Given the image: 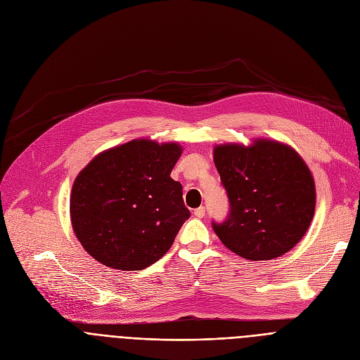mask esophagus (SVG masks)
I'll list each match as a JSON object with an SVG mask.
<instances>
[{
    "label": "esophagus",
    "instance_id": "34e87169",
    "mask_svg": "<svg viewBox=\"0 0 360 360\" xmlns=\"http://www.w3.org/2000/svg\"><path fill=\"white\" fill-rule=\"evenodd\" d=\"M204 214H205V209H204V207H198V209L194 210V216L198 217V219H202Z\"/></svg>",
    "mask_w": 360,
    "mask_h": 360
}]
</instances>
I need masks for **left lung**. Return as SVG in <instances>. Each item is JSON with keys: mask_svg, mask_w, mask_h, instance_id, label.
<instances>
[{"mask_svg": "<svg viewBox=\"0 0 360 360\" xmlns=\"http://www.w3.org/2000/svg\"><path fill=\"white\" fill-rule=\"evenodd\" d=\"M213 156L231 202L228 220L213 223L224 247L251 261L289 252L315 213V182L305 160L269 139L219 144Z\"/></svg>", "mask_w": 360, "mask_h": 360, "instance_id": "left-lung-1", "label": "left lung"}]
</instances>
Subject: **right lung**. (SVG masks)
<instances>
[{"label": "right lung", "instance_id": "obj_1", "mask_svg": "<svg viewBox=\"0 0 360 360\" xmlns=\"http://www.w3.org/2000/svg\"><path fill=\"white\" fill-rule=\"evenodd\" d=\"M181 155L178 143L139 139L90 160L70 197L72 231L89 255L137 271L169 251L190 217L182 185L170 178Z\"/></svg>", "mask_w": 360, "mask_h": 360}]
</instances>
